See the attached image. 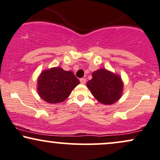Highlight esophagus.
<instances>
[{"instance_id":"esophagus-1","label":"esophagus","mask_w":160,"mask_h":160,"mask_svg":"<svg viewBox=\"0 0 160 160\" xmlns=\"http://www.w3.org/2000/svg\"><path fill=\"white\" fill-rule=\"evenodd\" d=\"M80 82H81L82 84H85L86 83V78H81L80 80Z\"/></svg>"}]
</instances>
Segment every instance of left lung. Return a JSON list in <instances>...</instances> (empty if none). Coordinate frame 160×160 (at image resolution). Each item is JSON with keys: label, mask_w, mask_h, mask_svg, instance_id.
Wrapping results in <instances>:
<instances>
[{"label": "left lung", "mask_w": 160, "mask_h": 160, "mask_svg": "<svg viewBox=\"0 0 160 160\" xmlns=\"http://www.w3.org/2000/svg\"><path fill=\"white\" fill-rule=\"evenodd\" d=\"M87 87L100 103L111 105L121 98L124 84L119 75L101 68L92 73Z\"/></svg>", "instance_id": "8db88e82"}]
</instances>
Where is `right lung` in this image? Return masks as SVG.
<instances>
[{
	"label": "right lung",
	"mask_w": 160,
	"mask_h": 160,
	"mask_svg": "<svg viewBox=\"0 0 160 160\" xmlns=\"http://www.w3.org/2000/svg\"><path fill=\"white\" fill-rule=\"evenodd\" d=\"M80 80L72 72H66L60 67L43 71L37 81V91L42 99L50 103L64 101Z\"/></svg>",
	"instance_id": "add662e5"
}]
</instances>
